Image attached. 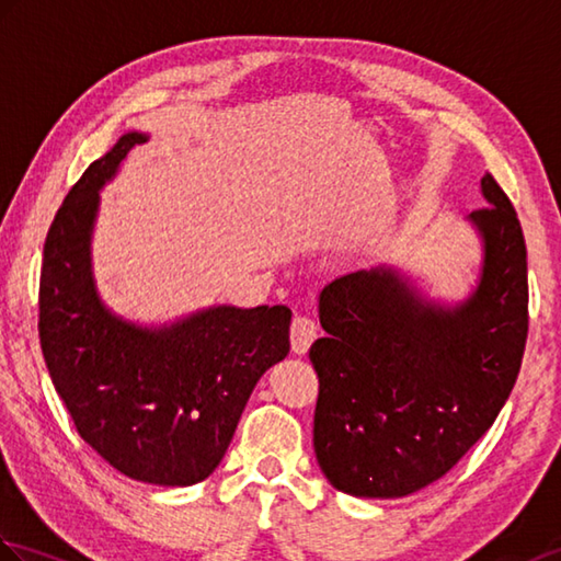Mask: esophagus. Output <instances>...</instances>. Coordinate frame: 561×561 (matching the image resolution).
<instances>
[{"label":"esophagus","mask_w":561,"mask_h":561,"mask_svg":"<svg viewBox=\"0 0 561 561\" xmlns=\"http://www.w3.org/2000/svg\"><path fill=\"white\" fill-rule=\"evenodd\" d=\"M318 322L308 318V316H296L294 322H291V348L294 354H306V351L310 348V344L318 340Z\"/></svg>","instance_id":"34e87169"}]
</instances>
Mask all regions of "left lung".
Segmentation results:
<instances>
[{"label": "left lung", "instance_id": "1", "mask_svg": "<svg viewBox=\"0 0 561 561\" xmlns=\"http://www.w3.org/2000/svg\"><path fill=\"white\" fill-rule=\"evenodd\" d=\"M471 213L485 243L476 291L457 308L415 296L394 270H358L320 294L318 463L354 497H407L457 466L510 399L528 336L526 241L485 172Z\"/></svg>", "mask_w": 561, "mask_h": 561}]
</instances>
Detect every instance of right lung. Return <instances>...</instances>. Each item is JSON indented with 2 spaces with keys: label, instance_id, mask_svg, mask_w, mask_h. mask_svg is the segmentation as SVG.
I'll return each mask as SVG.
<instances>
[{
  "label": "right lung",
  "instance_id": "right-lung-1",
  "mask_svg": "<svg viewBox=\"0 0 561 561\" xmlns=\"http://www.w3.org/2000/svg\"><path fill=\"white\" fill-rule=\"evenodd\" d=\"M146 140L122 136L64 198L45 239L37 332L78 435L128 478L184 488L219 466L255 382L289 354L291 310L217 306L142 330L100 304L90 275L98 191Z\"/></svg>",
  "mask_w": 561,
  "mask_h": 561
}]
</instances>
